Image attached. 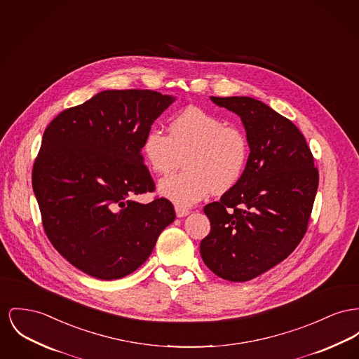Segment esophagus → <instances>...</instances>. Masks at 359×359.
Wrapping results in <instances>:
<instances>
[{
	"mask_svg": "<svg viewBox=\"0 0 359 359\" xmlns=\"http://www.w3.org/2000/svg\"><path fill=\"white\" fill-rule=\"evenodd\" d=\"M175 211H176V215H177L179 218L187 217V215L190 214V210H189V209H186V208H180V206H176V208H175Z\"/></svg>",
	"mask_w": 359,
	"mask_h": 359,
	"instance_id": "1",
	"label": "esophagus"
}]
</instances>
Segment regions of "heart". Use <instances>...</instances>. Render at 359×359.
Masks as SVG:
<instances>
[{
	"label": "heart",
	"instance_id": "obj_1",
	"mask_svg": "<svg viewBox=\"0 0 359 359\" xmlns=\"http://www.w3.org/2000/svg\"><path fill=\"white\" fill-rule=\"evenodd\" d=\"M168 134L151 127L141 151L149 168L167 175L184 158V172L158 183V194L180 208H189L209 196L234 187L250 156L247 135L238 127L198 107H189L169 122Z\"/></svg>",
	"mask_w": 359,
	"mask_h": 359
}]
</instances>
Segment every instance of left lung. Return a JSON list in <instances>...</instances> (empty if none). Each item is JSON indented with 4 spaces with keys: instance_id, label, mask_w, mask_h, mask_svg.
<instances>
[{
    "instance_id": "8db88e82",
    "label": "left lung",
    "mask_w": 359,
    "mask_h": 359,
    "mask_svg": "<svg viewBox=\"0 0 359 359\" xmlns=\"http://www.w3.org/2000/svg\"><path fill=\"white\" fill-rule=\"evenodd\" d=\"M210 100L240 116L250 156L238 183L203 209L211 229L201 256L219 278L245 282L285 260L302 240L318 172L302 133L271 107L247 96Z\"/></svg>"
}]
</instances>
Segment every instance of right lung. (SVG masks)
Returning a JSON list of instances; mask_svg holds the SVG:
<instances>
[{
	"label": "right lung",
	"mask_w": 359,
	"mask_h": 359,
	"mask_svg": "<svg viewBox=\"0 0 359 359\" xmlns=\"http://www.w3.org/2000/svg\"><path fill=\"white\" fill-rule=\"evenodd\" d=\"M175 100L148 89L103 90L44 130L32 169L43 228L85 274L112 280L134 273L175 221L167 199H133L154 190L141 145Z\"/></svg>",
	"instance_id": "1"
}]
</instances>
